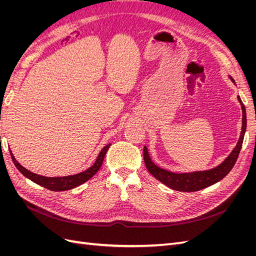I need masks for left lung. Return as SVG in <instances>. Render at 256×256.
I'll return each mask as SVG.
<instances>
[{
    "mask_svg": "<svg viewBox=\"0 0 256 256\" xmlns=\"http://www.w3.org/2000/svg\"><path fill=\"white\" fill-rule=\"evenodd\" d=\"M230 80L234 82V80L232 78ZM238 100L240 104H242V134H240L239 141L237 142V145L233 150V152L230 154V156L224 160L220 166H218L214 168L208 170V171H198V172H192V173H173L154 164L150 157L147 147L144 146L143 148L144 162L147 170H148V172L154 178H157L158 180H160L162 184H166L168 187L176 191H184V192H193V191L202 190L206 187H209V186L220 182L222 178L226 177L230 172V170L235 166L237 158L239 156L240 150H242L244 136L246 129V108L239 96H238Z\"/></svg>",
    "mask_w": 256,
    "mask_h": 256,
    "instance_id": "1",
    "label": "left lung"
}]
</instances>
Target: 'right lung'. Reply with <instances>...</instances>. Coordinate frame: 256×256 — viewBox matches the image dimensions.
Listing matches in <instances>:
<instances>
[{
  "label": "right lung",
  "instance_id": "add662e5",
  "mask_svg": "<svg viewBox=\"0 0 256 256\" xmlns=\"http://www.w3.org/2000/svg\"><path fill=\"white\" fill-rule=\"evenodd\" d=\"M110 145L111 144H108L106 146L104 147L102 152H99L98 157L95 161V164H92L90 168H88V170H85L84 172H81L79 174L70 175V176H64V177H46V176L35 174L33 172L28 171V170H26V168H23L19 164V162L16 159H14L12 152H10V156H12V159L14 161V166H16V168L26 178H28V180L34 182L37 184L42 186V187L47 188L51 191H65V190L74 189V188L76 187V186H80V184H84L85 182H88L90 178H92L99 171L100 166H102L106 152H108V150H109Z\"/></svg>",
  "mask_w": 256,
  "mask_h": 256
}]
</instances>
